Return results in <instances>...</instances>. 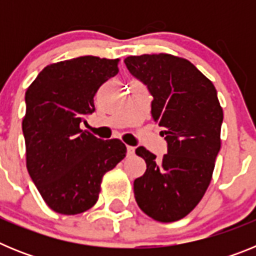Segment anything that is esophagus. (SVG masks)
<instances>
[{
    "mask_svg": "<svg viewBox=\"0 0 256 256\" xmlns=\"http://www.w3.org/2000/svg\"><path fill=\"white\" fill-rule=\"evenodd\" d=\"M126 155L128 156L134 155V148H133V146H126Z\"/></svg>",
    "mask_w": 256,
    "mask_h": 256,
    "instance_id": "obj_1",
    "label": "esophagus"
}]
</instances>
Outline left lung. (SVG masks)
I'll use <instances>...</instances> for the list:
<instances>
[{
	"mask_svg": "<svg viewBox=\"0 0 256 256\" xmlns=\"http://www.w3.org/2000/svg\"><path fill=\"white\" fill-rule=\"evenodd\" d=\"M130 73L152 94L154 122L164 128L162 159L138 148L146 172L133 183L140 209L162 223L184 218L205 195L220 150L223 110L216 90L188 60L169 54L130 56Z\"/></svg>",
	"mask_w": 256,
	"mask_h": 256,
	"instance_id": "8db88e82",
	"label": "left lung"
}]
</instances>
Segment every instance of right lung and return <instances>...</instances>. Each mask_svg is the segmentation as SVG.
<instances>
[{"instance_id":"add662e5","label":"right lung","mask_w":256,"mask_h":256,"mask_svg":"<svg viewBox=\"0 0 256 256\" xmlns=\"http://www.w3.org/2000/svg\"><path fill=\"white\" fill-rule=\"evenodd\" d=\"M118 62L80 56L50 64L26 92V169L44 202L58 214L91 209L104 174L126 154L120 140L102 141L80 128L94 112L98 88L119 72Z\"/></svg>"}]
</instances>
